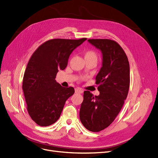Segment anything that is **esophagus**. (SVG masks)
<instances>
[{
	"instance_id": "34e87169",
	"label": "esophagus",
	"mask_w": 158,
	"mask_h": 158,
	"mask_svg": "<svg viewBox=\"0 0 158 158\" xmlns=\"http://www.w3.org/2000/svg\"><path fill=\"white\" fill-rule=\"evenodd\" d=\"M75 93H77V94H82V93L83 92V90L82 89H81V88H76L75 89Z\"/></svg>"
}]
</instances>
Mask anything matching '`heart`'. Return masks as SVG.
<instances>
[{
  "label": "heart",
  "mask_w": 158,
  "mask_h": 158,
  "mask_svg": "<svg viewBox=\"0 0 158 158\" xmlns=\"http://www.w3.org/2000/svg\"><path fill=\"white\" fill-rule=\"evenodd\" d=\"M85 58H95V59L97 60V55L96 54V52L93 51H87L85 52Z\"/></svg>",
  "instance_id": "obj_1"
}]
</instances>
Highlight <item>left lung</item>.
<instances>
[{
    "label": "left lung",
    "instance_id": "left-lung-1",
    "mask_svg": "<svg viewBox=\"0 0 158 158\" xmlns=\"http://www.w3.org/2000/svg\"><path fill=\"white\" fill-rule=\"evenodd\" d=\"M88 42L102 54V68L96 77L100 94L84 92L79 117L87 130L98 132L112 123L123 106L130 88V64L123 49L114 41L90 39Z\"/></svg>",
    "mask_w": 158,
    "mask_h": 158
}]
</instances>
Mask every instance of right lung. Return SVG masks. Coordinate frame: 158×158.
<instances>
[{
	"mask_svg": "<svg viewBox=\"0 0 158 158\" xmlns=\"http://www.w3.org/2000/svg\"><path fill=\"white\" fill-rule=\"evenodd\" d=\"M86 38L53 39L35 51L29 60L23 81V90L31 118L40 126H48L59 118L68 99L75 92L58 83V70L68 65L69 55Z\"/></svg>",
	"mask_w": 158,
	"mask_h": 158,
	"instance_id": "obj_1",
	"label": "right lung"
}]
</instances>
